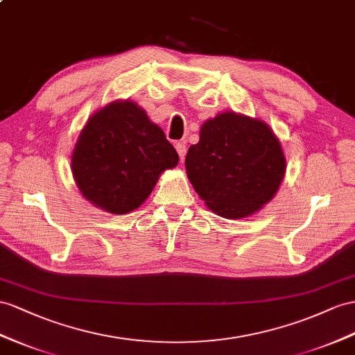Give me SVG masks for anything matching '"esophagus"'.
Instances as JSON below:
<instances>
[{
  "instance_id": "34e87169",
  "label": "esophagus",
  "mask_w": 355,
  "mask_h": 355,
  "mask_svg": "<svg viewBox=\"0 0 355 355\" xmlns=\"http://www.w3.org/2000/svg\"><path fill=\"white\" fill-rule=\"evenodd\" d=\"M175 150H177V153H178L180 159L183 160V159L186 157V153H187V147H186V144H184V142H177V144H175Z\"/></svg>"
}]
</instances>
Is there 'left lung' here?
Wrapping results in <instances>:
<instances>
[{
	"label": "left lung",
	"mask_w": 355,
	"mask_h": 355,
	"mask_svg": "<svg viewBox=\"0 0 355 355\" xmlns=\"http://www.w3.org/2000/svg\"><path fill=\"white\" fill-rule=\"evenodd\" d=\"M199 135L187 151L186 169L210 210L226 219H243L275 196L286 162L266 123L225 112L204 123Z\"/></svg>",
	"instance_id": "8db88e82"
}]
</instances>
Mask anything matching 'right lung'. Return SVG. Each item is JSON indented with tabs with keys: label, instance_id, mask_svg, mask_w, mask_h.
Here are the masks:
<instances>
[{
	"label": "right lung",
	"instance_id": "1",
	"mask_svg": "<svg viewBox=\"0 0 355 355\" xmlns=\"http://www.w3.org/2000/svg\"><path fill=\"white\" fill-rule=\"evenodd\" d=\"M178 154L159 125L125 100L89 118L71 156V172L89 202L114 214L130 213L151 193Z\"/></svg>",
	"mask_w": 355,
	"mask_h": 355
}]
</instances>
